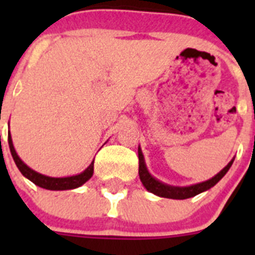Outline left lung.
Listing matches in <instances>:
<instances>
[{"label": "left lung", "instance_id": "left-lung-1", "mask_svg": "<svg viewBox=\"0 0 255 255\" xmlns=\"http://www.w3.org/2000/svg\"><path fill=\"white\" fill-rule=\"evenodd\" d=\"M138 157H139V177H140L141 184L144 188L147 189L148 191L153 193L157 197L162 198H168V199H188V198L195 197V195L203 193V191L208 190L212 186H215L222 177L226 175L227 171L230 170L231 164H233L234 158L227 163L225 168L220 171L217 175L212 177V179L207 180V181L199 182V184H194V185L189 186H173L164 184V182L159 181L155 177L150 175L148 171L147 164H145V159H144L143 152H141L140 147H138Z\"/></svg>", "mask_w": 255, "mask_h": 255}]
</instances>
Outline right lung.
Wrapping results in <instances>:
<instances>
[{
    "label": "right lung",
    "instance_id": "right-lung-1",
    "mask_svg": "<svg viewBox=\"0 0 255 255\" xmlns=\"http://www.w3.org/2000/svg\"><path fill=\"white\" fill-rule=\"evenodd\" d=\"M8 147H10V152L11 155H12L13 161L16 163L20 172L22 173V176H25L26 179L30 180L33 184H35V185L39 186V188L47 189V190H70V189H76L79 188V186H82L83 184H85L88 180L93 176L94 161H92V163L89 164L83 172L78 173V175H73V176L66 177L46 176V175H42V173L37 172V171L31 170L29 166H26V164L20 159L16 150L13 148L10 131H8Z\"/></svg>",
    "mask_w": 255,
    "mask_h": 255
}]
</instances>
